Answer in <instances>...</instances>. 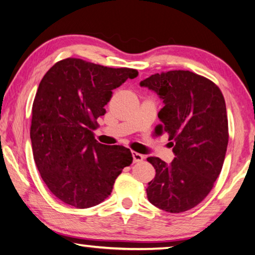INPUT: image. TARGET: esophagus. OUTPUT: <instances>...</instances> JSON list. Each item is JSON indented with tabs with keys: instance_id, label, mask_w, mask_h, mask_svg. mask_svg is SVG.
Listing matches in <instances>:
<instances>
[{
	"instance_id": "34e87169",
	"label": "esophagus",
	"mask_w": 255,
	"mask_h": 255,
	"mask_svg": "<svg viewBox=\"0 0 255 255\" xmlns=\"http://www.w3.org/2000/svg\"><path fill=\"white\" fill-rule=\"evenodd\" d=\"M131 155H132L133 163H140V161H142V159H143V156L141 154H139V152L132 151Z\"/></svg>"
}]
</instances>
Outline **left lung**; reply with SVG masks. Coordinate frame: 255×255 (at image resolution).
Wrapping results in <instances>:
<instances>
[{
	"instance_id": "obj_1",
	"label": "left lung",
	"mask_w": 255,
	"mask_h": 255,
	"mask_svg": "<svg viewBox=\"0 0 255 255\" xmlns=\"http://www.w3.org/2000/svg\"><path fill=\"white\" fill-rule=\"evenodd\" d=\"M139 85L163 100L157 131L168 133L175 155L170 164L147 158L156 169L146 189L148 201L169 213L188 211L208 195L224 163L229 142L224 97L214 82L187 70L156 73Z\"/></svg>"
}]
</instances>
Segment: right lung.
I'll return each mask as SVG.
<instances>
[{
  "label": "right lung",
  "mask_w": 255,
  "mask_h": 255,
  "mask_svg": "<svg viewBox=\"0 0 255 255\" xmlns=\"http://www.w3.org/2000/svg\"><path fill=\"white\" fill-rule=\"evenodd\" d=\"M138 71L68 58L41 80L32 107L30 137L36 167L60 201L76 208L100 204L116 178L132 163L128 148L95 139L97 119L113 90Z\"/></svg>",
  "instance_id": "obj_1"
}]
</instances>
